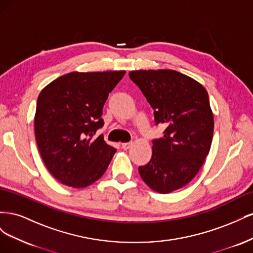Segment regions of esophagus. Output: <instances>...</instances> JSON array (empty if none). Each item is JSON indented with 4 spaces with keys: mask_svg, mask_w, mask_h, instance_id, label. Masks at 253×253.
Returning a JSON list of instances; mask_svg holds the SVG:
<instances>
[{
    "mask_svg": "<svg viewBox=\"0 0 253 253\" xmlns=\"http://www.w3.org/2000/svg\"><path fill=\"white\" fill-rule=\"evenodd\" d=\"M132 144H133L132 142H124V143H121V147L124 150H127L132 147Z\"/></svg>",
    "mask_w": 253,
    "mask_h": 253,
    "instance_id": "esophagus-1",
    "label": "esophagus"
}]
</instances>
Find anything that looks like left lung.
<instances>
[{"mask_svg":"<svg viewBox=\"0 0 253 253\" xmlns=\"http://www.w3.org/2000/svg\"><path fill=\"white\" fill-rule=\"evenodd\" d=\"M129 78L154 110L164 137L153 140L152 158L138 168L158 193L185 187L204 165L211 148L214 119L209 96L200 82L172 70L132 71Z\"/></svg>","mask_w":253,"mask_h":253,"instance_id":"1","label":"left lung"}]
</instances>
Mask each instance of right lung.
Instances as JSON below:
<instances>
[{
	"mask_svg": "<svg viewBox=\"0 0 253 253\" xmlns=\"http://www.w3.org/2000/svg\"><path fill=\"white\" fill-rule=\"evenodd\" d=\"M126 71L73 72L53 80L38 97L35 134L38 149L57 180L85 188L108 169L116 149L103 135V105Z\"/></svg>",
	"mask_w": 253,
	"mask_h": 253,
	"instance_id": "obj_1",
	"label": "right lung"
}]
</instances>
